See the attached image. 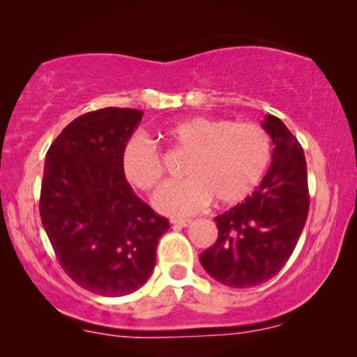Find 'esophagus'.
Segmentation results:
<instances>
[{"label": "esophagus", "instance_id": "1", "mask_svg": "<svg viewBox=\"0 0 357 357\" xmlns=\"http://www.w3.org/2000/svg\"><path fill=\"white\" fill-rule=\"evenodd\" d=\"M192 221L190 219H172V226L174 227H188Z\"/></svg>", "mask_w": 357, "mask_h": 357}]
</instances>
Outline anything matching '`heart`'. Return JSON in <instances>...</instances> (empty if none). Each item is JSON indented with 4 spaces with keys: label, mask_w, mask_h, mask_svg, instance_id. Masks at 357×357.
Masks as SVG:
<instances>
[{
    "label": "heart",
    "mask_w": 357,
    "mask_h": 357,
    "mask_svg": "<svg viewBox=\"0 0 357 357\" xmlns=\"http://www.w3.org/2000/svg\"><path fill=\"white\" fill-rule=\"evenodd\" d=\"M164 136L174 149L190 155L183 169L188 178L164 185L154 195V208L165 216H192L213 197L219 204L242 202L261 182L271 159L266 131L253 123L195 116L167 126ZM121 169L125 178L144 192L162 178L159 151L139 135L126 141Z\"/></svg>",
    "instance_id": "heart-1"
}]
</instances>
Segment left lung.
Wrapping results in <instances>:
<instances>
[{"mask_svg": "<svg viewBox=\"0 0 357 357\" xmlns=\"http://www.w3.org/2000/svg\"><path fill=\"white\" fill-rule=\"evenodd\" d=\"M261 128L275 146L270 169L245 202L214 218L218 241L199 253L208 275L231 287H252L278 275L309 214L307 164L299 141L275 115H265Z\"/></svg>", "mask_w": 357, "mask_h": 357, "instance_id": "1", "label": "left lung"}]
</instances>
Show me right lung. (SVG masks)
<instances>
[{
    "mask_svg": "<svg viewBox=\"0 0 357 357\" xmlns=\"http://www.w3.org/2000/svg\"><path fill=\"white\" fill-rule=\"evenodd\" d=\"M141 120L135 109L89 112L61 131L45 158L43 229L66 275L99 296L139 289L170 227L136 197L121 169V153Z\"/></svg>",
    "mask_w": 357,
    "mask_h": 357,
    "instance_id": "1",
    "label": "right lung"
}]
</instances>
